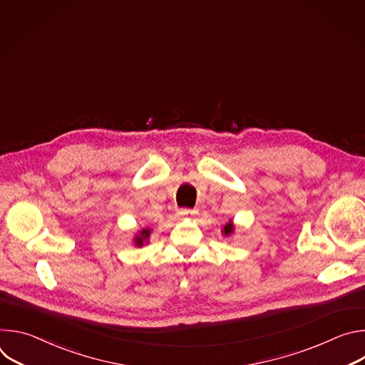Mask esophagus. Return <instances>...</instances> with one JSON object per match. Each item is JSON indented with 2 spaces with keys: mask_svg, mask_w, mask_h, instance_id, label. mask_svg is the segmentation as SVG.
Listing matches in <instances>:
<instances>
[{
  "mask_svg": "<svg viewBox=\"0 0 365 365\" xmlns=\"http://www.w3.org/2000/svg\"><path fill=\"white\" fill-rule=\"evenodd\" d=\"M196 212L195 211H190V210H179L178 211V217L179 218H192Z\"/></svg>",
  "mask_w": 365,
  "mask_h": 365,
  "instance_id": "1",
  "label": "esophagus"
}]
</instances>
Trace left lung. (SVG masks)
<instances>
[{"mask_svg":"<svg viewBox=\"0 0 365 365\" xmlns=\"http://www.w3.org/2000/svg\"><path fill=\"white\" fill-rule=\"evenodd\" d=\"M234 231H235V225H234L232 220H230V221L222 227V230H221V232H222L225 237H231V235L234 234Z\"/></svg>","mask_w":365,"mask_h":365,"instance_id":"1","label":"left lung"}]
</instances>
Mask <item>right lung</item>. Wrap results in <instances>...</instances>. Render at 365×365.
I'll return each mask as SVG.
<instances>
[{
    "label": "right lung",
    "mask_w": 365,
    "mask_h": 365,
    "mask_svg": "<svg viewBox=\"0 0 365 365\" xmlns=\"http://www.w3.org/2000/svg\"><path fill=\"white\" fill-rule=\"evenodd\" d=\"M150 234H151V228H141V230H138L135 234H134V237H133V244H134V247H143V245H145V244H148V238H150Z\"/></svg>",
    "instance_id": "add662e5"
}]
</instances>
